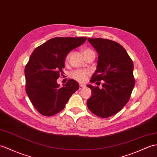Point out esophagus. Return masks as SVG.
Listing matches in <instances>:
<instances>
[{
	"label": "esophagus",
	"mask_w": 157,
	"mask_h": 157,
	"mask_svg": "<svg viewBox=\"0 0 157 157\" xmlns=\"http://www.w3.org/2000/svg\"><path fill=\"white\" fill-rule=\"evenodd\" d=\"M86 85L85 84H83V83H79V87H82V88H84V87H86Z\"/></svg>",
	"instance_id": "1"
}]
</instances>
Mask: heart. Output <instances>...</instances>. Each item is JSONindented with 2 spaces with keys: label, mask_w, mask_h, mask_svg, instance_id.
<instances>
[{
  "label": "heart",
  "mask_w": 157,
  "mask_h": 157,
  "mask_svg": "<svg viewBox=\"0 0 157 157\" xmlns=\"http://www.w3.org/2000/svg\"><path fill=\"white\" fill-rule=\"evenodd\" d=\"M82 52L83 55L84 57L87 56V55L91 53H94V51L89 48V47H85L82 49ZM70 54L68 53L66 57H65V61H67L70 59ZM90 75V71L87 70H76L73 71L70 73V77L76 80V81L79 82H85L87 78V76Z\"/></svg>",
  "instance_id": "heart-1"
}]
</instances>
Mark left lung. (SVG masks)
Masks as SVG:
<instances>
[{
    "label": "left lung",
    "mask_w": 157,
    "mask_h": 157,
    "mask_svg": "<svg viewBox=\"0 0 157 157\" xmlns=\"http://www.w3.org/2000/svg\"><path fill=\"white\" fill-rule=\"evenodd\" d=\"M87 41L98 53L97 70L91 82L103 81V83L101 89L87 86L92 92L87 105L96 116L109 118L121 110L129 101L135 84L133 62L117 42L101 38H90Z\"/></svg>",
    "instance_id": "1"
}]
</instances>
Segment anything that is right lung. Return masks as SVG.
Listing matches in <instances>:
<instances>
[{
    "label": "right lung",
    "mask_w": 157,
    "mask_h": 157,
    "mask_svg": "<svg viewBox=\"0 0 157 157\" xmlns=\"http://www.w3.org/2000/svg\"><path fill=\"white\" fill-rule=\"evenodd\" d=\"M86 37H55L36 47L25 68V90L40 114L51 116L63 110L78 83L70 79L60 87L57 79L63 73L69 52L82 45Z\"/></svg>",
    "instance_id": "add662e5"
}]
</instances>
